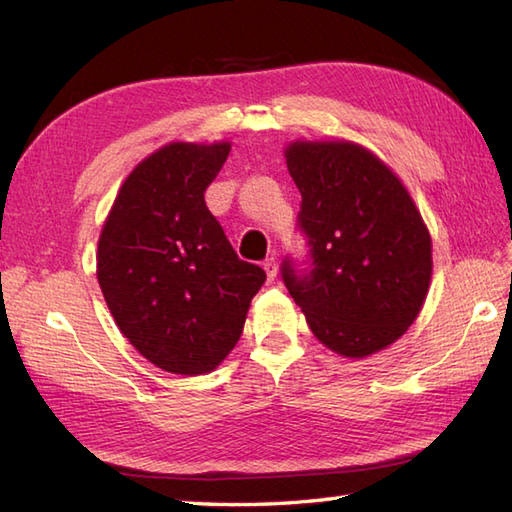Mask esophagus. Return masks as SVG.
<instances>
[{
	"instance_id": "34e87169",
	"label": "esophagus",
	"mask_w": 512,
	"mask_h": 512,
	"mask_svg": "<svg viewBox=\"0 0 512 512\" xmlns=\"http://www.w3.org/2000/svg\"><path fill=\"white\" fill-rule=\"evenodd\" d=\"M264 270H266L268 281H275V277H277V262H275L273 257L266 259V262H264Z\"/></svg>"
}]
</instances>
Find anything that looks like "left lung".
Returning <instances> with one entry per match:
<instances>
[{
  "label": "left lung",
  "mask_w": 512,
  "mask_h": 512,
  "mask_svg": "<svg viewBox=\"0 0 512 512\" xmlns=\"http://www.w3.org/2000/svg\"><path fill=\"white\" fill-rule=\"evenodd\" d=\"M301 193L308 259L286 257L281 277L312 334L363 358L400 339L427 299L431 237L411 195L383 160L347 140H297L286 149Z\"/></svg>",
  "instance_id": "left-lung-1"
}]
</instances>
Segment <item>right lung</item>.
<instances>
[{"instance_id":"obj_1","label":"right lung","mask_w":512,"mask_h":512,"mask_svg":"<svg viewBox=\"0 0 512 512\" xmlns=\"http://www.w3.org/2000/svg\"><path fill=\"white\" fill-rule=\"evenodd\" d=\"M231 145L169 143L129 173L103 224L96 277L112 317L149 363L213 372L244 330L266 281L242 262L204 191Z\"/></svg>"}]
</instances>
